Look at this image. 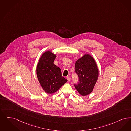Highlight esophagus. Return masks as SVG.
I'll use <instances>...</instances> for the list:
<instances>
[{
  "instance_id": "34e87169",
  "label": "esophagus",
  "mask_w": 131,
  "mask_h": 131,
  "mask_svg": "<svg viewBox=\"0 0 131 131\" xmlns=\"http://www.w3.org/2000/svg\"><path fill=\"white\" fill-rule=\"evenodd\" d=\"M67 80H68V81H70V80H71V78H70V77L69 76H68L67 77Z\"/></svg>"
}]
</instances>
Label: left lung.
Segmentation results:
<instances>
[{"label":"left lung","mask_w":131,"mask_h":131,"mask_svg":"<svg viewBox=\"0 0 131 131\" xmlns=\"http://www.w3.org/2000/svg\"><path fill=\"white\" fill-rule=\"evenodd\" d=\"M75 66L78 81L74 86L81 95H87L92 91L98 79V69L96 62L91 56L87 54L78 59Z\"/></svg>","instance_id":"8db88e82"}]
</instances>
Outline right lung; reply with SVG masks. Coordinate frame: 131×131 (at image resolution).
Segmentation results:
<instances>
[{"mask_svg":"<svg viewBox=\"0 0 131 131\" xmlns=\"http://www.w3.org/2000/svg\"><path fill=\"white\" fill-rule=\"evenodd\" d=\"M56 56L46 52L40 58L37 67V75L40 84L46 93L57 91L68 80L62 76L60 68L54 64Z\"/></svg>","mask_w":131,"mask_h":131,"instance_id":"obj_1","label":"right lung"}]
</instances>
